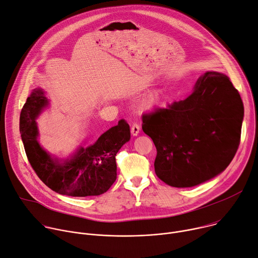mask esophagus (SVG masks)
Returning a JSON list of instances; mask_svg holds the SVG:
<instances>
[{
	"label": "esophagus",
	"mask_w": 258,
	"mask_h": 258,
	"mask_svg": "<svg viewBox=\"0 0 258 258\" xmlns=\"http://www.w3.org/2000/svg\"><path fill=\"white\" fill-rule=\"evenodd\" d=\"M139 130H140V127H139L138 123H137V122H133L132 125H131V133H132V135H133V136L138 135Z\"/></svg>",
	"instance_id": "obj_1"
}]
</instances>
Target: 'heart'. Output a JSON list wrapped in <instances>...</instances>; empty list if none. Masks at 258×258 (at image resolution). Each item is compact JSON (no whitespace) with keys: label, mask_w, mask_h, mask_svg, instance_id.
<instances>
[{"label":"heart","mask_w":258,"mask_h":258,"mask_svg":"<svg viewBox=\"0 0 258 258\" xmlns=\"http://www.w3.org/2000/svg\"><path fill=\"white\" fill-rule=\"evenodd\" d=\"M155 102H156V97L154 96V97H151L150 99H148L146 101V105H153Z\"/></svg>","instance_id":"heart-1"}]
</instances>
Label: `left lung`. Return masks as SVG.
<instances>
[{
    "instance_id": "1",
    "label": "left lung",
    "mask_w": 258,
    "mask_h": 258,
    "mask_svg": "<svg viewBox=\"0 0 258 258\" xmlns=\"http://www.w3.org/2000/svg\"><path fill=\"white\" fill-rule=\"evenodd\" d=\"M244 106L225 75L207 72L184 100L142 116L156 146L155 172L165 183L190 187L221 173L240 145Z\"/></svg>"
}]
</instances>
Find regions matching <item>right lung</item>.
I'll return each instance as SVG.
<instances>
[{
    "instance_id": "1",
    "label": "right lung",
    "mask_w": 258,
    "mask_h": 258,
    "mask_svg": "<svg viewBox=\"0 0 258 258\" xmlns=\"http://www.w3.org/2000/svg\"><path fill=\"white\" fill-rule=\"evenodd\" d=\"M42 89L27 97L21 112L19 130L28 162L39 178L52 190L72 197L98 196L105 192L117 179L116 155L130 139V127L119 121L104 132L94 145L81 147L63 162L53 159L38 142L36 119L48 105Z\"/></svg>"
}]
</instances>
